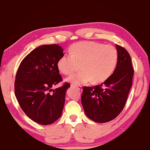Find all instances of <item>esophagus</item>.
Instances as JSON below:
<instances>
[{
    "label": "esophagus",
    "mask_w": 150,
    "mask_h": 150,
    "mask_svg": "<svg viewBox=\"0 0 150 150\" xmlns=\"http://www.w3.org/2000/svg\"><path fill=\"white\" fill-rule=\"evenodd\" d=\"M72 87H74L75 88H77L78 90L81 91L82 90V87L81 85H72Z\"/></svg>",
    "instance_id": "34e87169"
}]
</instances>
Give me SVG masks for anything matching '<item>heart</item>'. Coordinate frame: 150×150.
Segmentation results:
<instances>
[{
    "instance_id": "1",
    "label": "heart",
    "mask_w": 150,
    "mask_h": 150,
    "mask_svg": "<svg viewBox=\"0 0 150 150\" xmlns=\"http://www.w3.org/2000/svg\"><path fill=\"white\" fill-rule=\"evenodd\" d=\"M70 54L63 55L57 62L63 74L71 75L79 67L81 71L67 78L73 85H81L92 80L94 83L106 81L117 65L118 54L112 45L95 42H79L70 47Z\"/></svg>"
}]
</instances>
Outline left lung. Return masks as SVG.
Returning a JSON list of instances; mask_svg holds the SVG:
<instances>
[{
    "instance_id": "1",
    "label": "left lung",
    "mask_w": 150,
    "mask_h": 150,
    "mask_svg": "<svg viewBox=\"0 0 150 150\" xmlns=\"http://www.w3.org/2000/svg\"><path fill=\"white\" fill-rule=\"evenodd\" d=\"M118 59L115 71L102 84L83 87L81 103L88 118L105 123L120 115L132 84L134 68L125 48L116 45Z\"/></svg>"
}]
</instances>
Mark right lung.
<instances>
[{
    "instance_id": "obj_1",
    "label": "right lung",
    "mask_w": 150,
    "mask_h": 150,
    "mask_svg": "<svg viewBox=\"0 0 150 150\" xmlns=\"http://www.w3.org/2000/svg\"><path fill=\"white\" fill-rule=\"evenodd\" d=\"M63 55L62 47L57 44L41 45L24 58L16 72L14 91L20 106L30 119L42 125L55 122L64 107L69 83L52 89L63 80L57 67Z\"/></svg>"
}]
</instances>
